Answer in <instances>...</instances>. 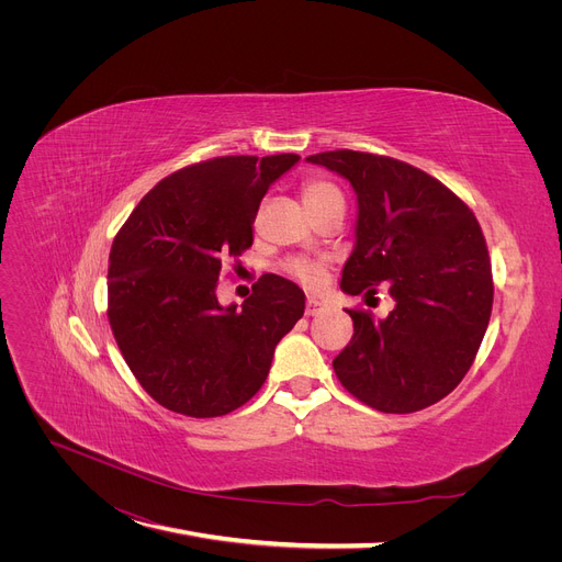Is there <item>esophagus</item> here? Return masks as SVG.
<instances>
[{"instance_id": "esophagus-1", "label": "esophagus", "mask_w": 562, "mask_h": 562, "mask_svg": "<svg viewBox=\"0 0 562 562\" xmlns=\"http://www.w3.org/2000/svg\"><path fill=\"white\" fill-rule=\"evenodd\" d=\"M326 310H328V305L323 303V301H318V299H314V296L307 299V305H305V314H307V316H316V314L326 312Z\"/></svg>"}]
</instances>
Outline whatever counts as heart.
Returning <instances> with one entry per match:
<instances>
[{
	"label": "heart",
	"mask_w": 562,
	"mask_h": 562,
	"mask_svg": "<svg viewBox=\"0 0 562 562\" xmlns=\"http://www.w3.org/2000/svg\"><path fill=\"white\" fill-rule=\"evenodd\" d=\"M303 200L307 204V210L314 214L328 210V206H344V195L341 191L328 182V180H321V177H314V180H307L303 184ZM289 273L293 278H299L303 284L307 286H318L323 280H326V266L318 263V261H307V259H296V261H289Z\"/></svg>",
	"instance_id": "heart-1"
}]
</instances>
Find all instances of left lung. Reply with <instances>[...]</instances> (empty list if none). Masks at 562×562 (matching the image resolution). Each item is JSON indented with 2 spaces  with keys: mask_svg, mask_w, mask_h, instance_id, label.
<instances>
[{
  "mask_svg": "<svg viewBox=\"0 0 562 562\" xmlns=\"http://www.w3.org/2000/svg\"><path fill=\"white\" fill-rule=\"evenodd\" d=\"M346 177L358 195L356 248L341 289L373 296L390 286L394 310H348L352 339L333 360L341 385L390 415L451 394L474 364L492 314V266L469 206L428 172L356 150L307 157Z\"/></svg>",
  "mask_w": 562,
  "mask_h": 562,
  "instance_id": "1",
  "label": "left lung"
}]
</instances>
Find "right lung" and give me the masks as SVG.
<instances>
[{
	"mask_svg": "<svg viewBox=\"0 0 562 562\" xmlns=\"http://www.w3.org/2000/svg\"><path fill=\"white\" fill-rule=\"evenodd\" d=\"M299 155L216 157L147 193L109 255V323L140 387L166 409L206 419L248 403L278 341L305 312L299 284L266 273L241 307L216 299L225 257L252 246L269 187Z\"/></svg>",
	"mask_w": 562,
	"mask_h": 562,
	"instance_id": "right-lung-1",
	"label": "right lung"
}]
</instances>
